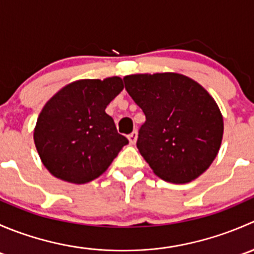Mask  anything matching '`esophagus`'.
Segmentation results:
<instances>
[{
  "label": "esophagus",
  "instance_id": "esophagus-1",
  "mask_svg": "<svg viewBox=\"0 0 254 254\" xmlns=\"http://www.w3.org/2000/svg\"><path fill=\"white\" fill-rule=\"evenodd\" d=\"M127 139H129V142L131 143V145H134V143L136 142V140H137V131H132L131 134L127 136Z\"/></svg>",
  "mask_w": 254,
  "mask_h": 254
}]
</instances>
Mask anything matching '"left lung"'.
<instances>
[{
	"instance_id": "8db88e82",
	"label": "left lung",
	"mask_w": 254,
	"mask_h": 254,
	"mask_svg": "<svg viewBox=\"0 0 254 254\" xmlns=\"http://www.w3.org/2000/svg\"><path fill=\"white\" fill-rule=\"evenodd\" d=\"M124 83L146 117L136 146L153 173L171 183L203 175L224 134L221 112L206 89L175 72L129 75Z\"/></svg>"
}]
</instances>
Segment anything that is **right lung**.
Returning a JSON list of instances; mask_svg holds the SVG:
<instances>
[{
  "instance_id": "1",
  "label": "right lung",
  "mask_w": 254,
  "mask_h": 254,
  "mask_svg": "<svg viewBox=\"0 0 254 254\" xmlns=\"http://www.w3.org/2000/svg\"><path fill=\"white\" fill-rule=\"evenodd\" d=\"M122 78L79 79L47 102L38 117L34 143L43 165L56 178L83 184L107 171L129 141L106 113L123 91Z\"/></svg>"
}]
</instances>
